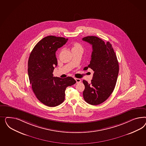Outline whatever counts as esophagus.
Returning <instances> with one entry per match:
<instances>
[{
    "label": "esophagus",
    "mask_w": 146,
    "mask_h": 146,
    "mask_svg": "<svg viewBox=\"0 0 146 146\" xmlns=\"http://www.w3.org/2000/svg\"><path fill=\"white\" fill-rule=\"evenodd\" d=\"M75 80H76V83H77V84H79L80 82H81V79H78V78H75Z\"/></svg>",
    "instance_id": "obj_1"
}]
</instances>
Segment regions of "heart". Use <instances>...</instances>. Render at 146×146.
Wrapping results in <instances>:
<instances>
[{
  "label": "heart",
  "instance_id": "heart-1",
  "mask_svg": "<svg viewBox=\"0 0 146 146\" xmlns=\"http://www.w3.org/2000/svg\"><path fill=\"white\" fill-rule=\"evenodd\" d=\"M79 48H82L81 45L78 43H75L74 44H73V49H79Z\"/></svg>",
  "mask_w": 146,
  "mask_h": 146
}]
</instances>
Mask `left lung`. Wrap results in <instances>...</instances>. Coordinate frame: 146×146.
Masks as SVG:
<instances>
[{
	"label": "left lung",
	"mask_w": 146,
	"mask_h": 146,
	"mask_svg": "<svg viewBox=\"0 0 146 146\" xmlns=\"http://www.w3.org/2000/svg\"><path fill=\"white\" fill-rule=\"evenodd\" d=\"M82 40L92 45L93 51L90 64L84 70L90 68L94 72L91 83L83 80L85 88L84 101L96 106L106 101L113 92L119 73V64L115 53L109 42L105 43L96 36H87Z\"/></svg>",
	"instance_id": "8db88e82"
}]
</instances>
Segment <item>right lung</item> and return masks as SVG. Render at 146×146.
Masks as SVG:
<instances>
[{"mask_svg": "<svg viewBox=\"0 0 146 146\" xmlns=\"http://www.w3.org/2000/svg\"><path fill=\"white\" fill-rule=\"evenodd\" d=\"M68 38L48 36L39 41L33 49L28 62V73L34 93L46 106L60 105L65 100L67 87L76 83L73 78L62 79L53 76L57 65L56 52L66 44Z\"/></svg>", "mask_w": 146, "mask_h": 146, "instance_id": "add662e5", "label": "right lung"}]
</instances>
